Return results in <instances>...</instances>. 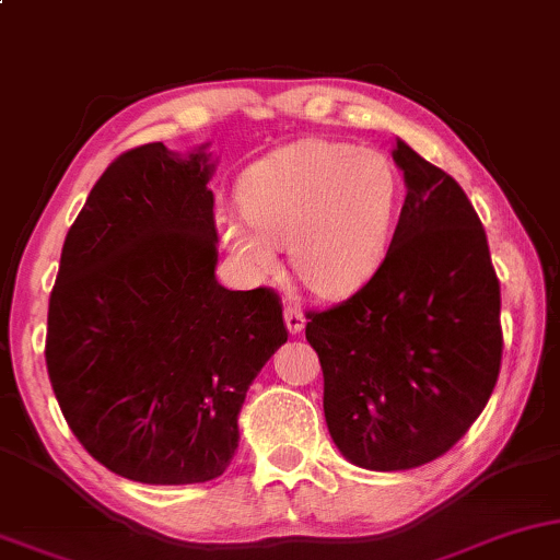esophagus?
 Here are the masks:
<instances>
[{
	"instance_id": "obj_1",
	"label": "esophagus",
	"mask_w": 560,
	"mask_h": 560,
	"mask_svg": "<svg viewBox=\"0 0 560 560\" xmlns=\"http://www.w3.org/2000/svg\"><path fill=\"white\" fill-rule=\"evenodd\" d=\"M284 319H287V327H289V332L292 335H296V332H302V327H304V315H302V310L296 307V304H292V302H287V310H284Z\"/></svg>"
}]
</instances>
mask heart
<instances>
[{
    "instance_id": "b5f03b06",
    "label": "heart",
    "mask_w": 560,
    "mask_h": 560,
    "mask_svg": "<svg viewBox=\"0 0 560 560\" xmlns=\"http://www.w3.org/2000/svg\"><path fill=\"white\" fill-rule=\"evenodd\" d=\"M401 199L389 155L338 140H300L248 168L245 221L222 212L220 235L250 271H271L284 245L310 292L348 296L382 266Z\"/></svg>"
}]
</instances>
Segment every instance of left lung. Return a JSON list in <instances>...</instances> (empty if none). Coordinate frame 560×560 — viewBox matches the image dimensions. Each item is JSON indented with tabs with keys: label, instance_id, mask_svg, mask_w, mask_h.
Instances as JSON below:
<instances>
[{
	"label": "left lung",
	"instance_id": "1",
	"mask_svg": "<svg viewBox=\"0 0 560 560\" xmlns=\"http://www.w3.org/2000/svg\"><path fill=\"white\" fill-rule=\"evenodd\" d=\"M407 197L376 273L307 312L325 420L355 466L405 471L448 453L502 369L499 279L483 225L453 176L397 140Z\"/></svg>",
	"mask_w": 560,
	"mask_h": 560
}]
</instances>
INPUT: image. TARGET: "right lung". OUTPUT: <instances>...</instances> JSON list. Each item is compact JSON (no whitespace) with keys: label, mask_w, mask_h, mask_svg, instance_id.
Here are the masks:
<instances>
[{"label":"right lung","mask_w":560,"mask_h":560,"mask_svg":"<svg viewBox=\"0 0 560 560\" xmlns=\"http://www.w3.org/2000/svg\"><path fill=\"white\" fill-rule=\"evenodd\" d=\"M163 143L117 155L66 235L46 366L77 441L140 483L218 479L245 392L289 330L271 287L214 279L212 166Z\"/></svg>","instance_id":"1"}]
</instances>
